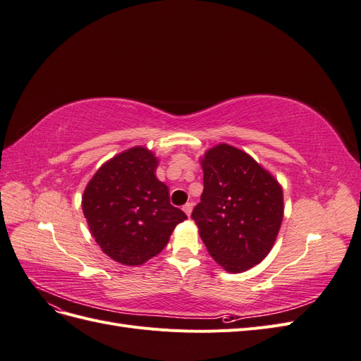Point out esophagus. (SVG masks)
Here are the masks:
<instances>
[{
    "instance_id": "obj_1",
    "label": "esophagus",
    "mask_w": 361,
    "mask_h": 361,
    "mask_svg": "<svg viewBox=\"0 0 361 361\" xmlns=\"http://www.w3.org/2000/svg\"><path fill=\"white\" fill-rule=\"evenodd\" d=\"M182 209H183L185 214H187V215L190 216V215H191V211H192V203H185Z\"/></svg>"
}]
</instances>
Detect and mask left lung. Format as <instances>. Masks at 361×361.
I'll return each instance as SVG.
<instances>
[{
    "label": "left lung",
    "instance_id": "8db88e82",
    "mask_svg": "<svg viewBox=\"0 0 361 361\" xmlns=\"http://www.w3.org/2000/svg\"><path fill=\"white\" fill-rule=\"evenodd\" d=\"M203 192L191 218L209 255L228 272L257 265L274 245L283 220L279 182L245 152L228 145L202 161Z\"/></svg>",
    "mask_w": 361,
    "mask_h": 361
}]
</instances>
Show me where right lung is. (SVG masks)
Here are the masks:
<instances>
[{
	"instance_id": "obj_1",
	"label": "right lung",
	"mask_w": 361,
	"mask_h": 361,
	"mask_svg": "<svg viewBox=\"0 0 361 361\" xmlns=\"http://www.w3.org/2000/svg\"><path fill=\"white\" fill-rule=\"evenodd\" d=\"M157 166L147 149H129L105 162L84 191L82 212L94 241L120 264L135 267L157 256L187 220L155 178Z\"/></svg>"
}]
</instances>
